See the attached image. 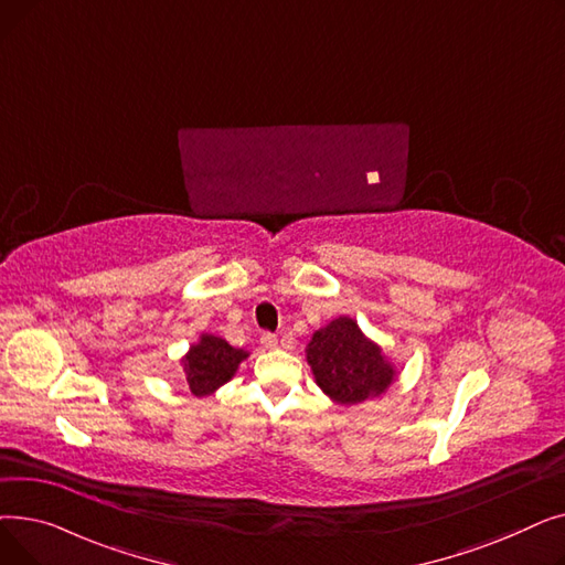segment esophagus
<instances>
[{"instance_id":"34e87169","label":"esophagus","mask_w":565,"mask_h":565,"mask_svg":"<svg viewBox=\"0 0 565 565\" xmlns=\"http://www.w3.org/2000/svg\"><path fill=\"white\" fill-rule=\"evenodd\" d=\"M277 343H279V341H277L275 334H263V337H260V345H263L265 350H275Z\"/></svg>"}]
</instances>
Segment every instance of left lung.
<instances>
[{
  "label": "left lung",
  "mask_w": 565,
  "mask_h": 565,
  "mask_svg": "<svg viewBox=\"0 0 565 565\" xmlns=\"http://www.w3.org/2000/svg\"><path fill=\"white\" fill-rule=\"evenodd\" d=\"M307 364L332 403L358 405L380 398L398 380V366L352 316H337L311 334Z\"/></svg>",
  "instance_id": "obj_1"
}]
</instances>
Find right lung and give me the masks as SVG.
<instances>
[{"instance_id": "add662e5", "label": "right lung", "mask_w": 565, "mask_h": 565, "mask_svg": "<svg viewBox=\"0 0 565 565\" xmlns=\"http://www.w3.org/2000/svg\"><path fill=\"white\" fill-rule=\"evenodd\" d=\"M249 358L243 348H233L226 339L211 332H201L199 339L181 358L185 382L196 398L213 396Z\"/></svg>"}]
</instances>
